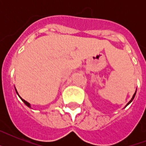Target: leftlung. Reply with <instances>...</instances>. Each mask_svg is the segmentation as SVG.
Listing matches in <instances>:
<instances>
[{"label":"left lung","instance_id":"left-lung-1","mask_svg":"<svg viewBox=\"0 0 146 146\" xmlns=\"http://www.w3.org/2000/svg\"><path fill=\"white\" fill-rule=\"evenodd\" d=\"M136 92H135V93H134V95H133V98H131V100H130V101H129V102H128V103H127V105H126V107H127V105H128V104H130V103H131V102H132V101H133V98H135V96H136Z\"/></svg>","mask_w":146,"mask_h":146}]
</instances>
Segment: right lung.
Segmentation results:
<instances>
[{
	"label": "right lung",
	"instance_id": "add662e5",
	"mask_svg": "<svg viewBox=\"0 0 146 146\" xmlns=\"http://www.w3.org/2000/svg\"><path fill=\"white\" fill-rule=\"evenodd\" d=\"M15 90H16V92H17V95L19 96V94H18V92H17V89H16V88H15ZM19 98H21V99H22V101H23V102L24 103H25V104H26V106H28L29 108H31L30 104H29V102H26V101H25V100H24V99H23V98H22L20 97V96H19Z\"/></svg>",
	"mask_w": 146,
	"mask_h": 146
}]
</instances>
